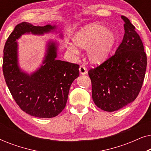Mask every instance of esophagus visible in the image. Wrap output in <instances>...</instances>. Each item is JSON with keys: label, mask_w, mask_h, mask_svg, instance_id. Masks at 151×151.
<instances>
[{"label": "esophagus", "mask_w": 151, "mask_h": 151, "mask_svg": "<svg viewBox=\"0 0 151 151\" xmlns=\"http://www.w3.org/2000/svg\"><path fill=\"white\" fill-rule=\"evenodd\" d=\"M79 70L80 74H82V75H84V74L87 73V70H86V69L84 67V66H80Z\"/></svg>", "instance_id": "34e87169"}]
</instances>
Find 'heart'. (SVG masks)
Masks as SVG:
<instances>
[{"instance_id":"heart-1","label":"heart","mask_w":151,"mask_h":151,"mask_svg":"<svg viewBox=\"0 0 151 151\" xmlns=\"http://www.w3.org/2000/svg\"><path fill=\"white\" fill-rule=\"evenodd\" d=\"M73 42L80 48L87 49V57L94 65L101 64L110 55L117 42L116 35L102 24L94 23L82 28L75 35ZM69 51L78 53L73 45L68 46Z\"/></svg>"}]
</instances>
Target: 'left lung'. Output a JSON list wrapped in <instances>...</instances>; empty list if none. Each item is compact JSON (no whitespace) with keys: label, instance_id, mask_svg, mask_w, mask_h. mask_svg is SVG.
I'll return each instance as SVG.
<instances>
[{"label":"left lung","instance_id":"left-lung-1","mask_svg":"<svg viewBox=\"0 0 151 151\" xmlns=\"http://www.w3.org/2000/svg\"><path fill=\"white\" fill-rule=\"evenodd\" d=\"M124 35L115 54L88 71L92 98L98 108L113 112L137 98L143 84L147 57L135 27L124 16Z\"/></svg>","mask_w":151,"mask_h":151}]
</instances>
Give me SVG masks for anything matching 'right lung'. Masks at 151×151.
I'll list each match as a JSON object with an SVG mask.
<instances>
[{"label": "right lung", "instance_id": "obj_1", "mask_svg": "<svg viewBox=\"0 0 151 151\" xmlns=\"http://www.w3.org/2000/svg\"><path fill=\"white\" fill-rule=\"evenodd\" d=\"M55 26H34L22 22L17 24L6 41L3 71L12 97L24 112L41 118L57 116L65 109L69 88L79 76V65L55 60V42L48 44L44 65L32 75L20 71L18 65L16 40L25 33L43 34Z\"/></svg>", "mask_w": 151, "mask_h": 151}]
</instances>
